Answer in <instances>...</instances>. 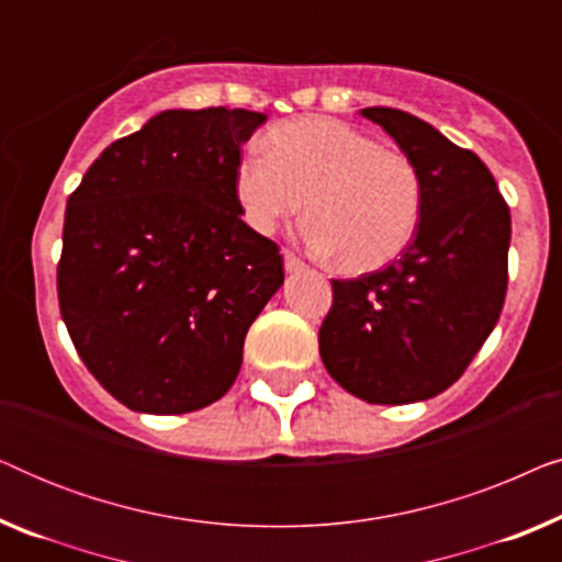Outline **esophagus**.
Segmentation results:
<instances>
[{
    "label": "esophagus",
    "instance_id": "esophagus-1",
    "mask_svg": "<svg viewBox=\"0 0 562 562\" xmlns=\"http://www.w3.org/2000/svg\"><path fill=\"white\" fill-rule=\"evenodd\" d=\"M283 268H286V273L304 271V260H299L291 250H283Z\"/></svg>",
    "mask_w": 562,
    "mask_h": 562
}]
</instances>
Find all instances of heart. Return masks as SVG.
Masks as SVG:
<instances>
[{
    "label": "heart",
    "mask_w": 562,
    "mask_h": 562,
    "mask_svg": "<svg viewBox=\"0 0 562 562\" xmlns=\"http://www.w3.org/2000/svg\"><path fill=\"white\" fill-rule=\"evenodd\" d=\"M268 156L248 153L235 168L243 220L271 235L304 210V240L348 273L386 266L409 245L422 214V181L404 153L329 117H302L266 135Z\"/></svg>",
    "instance_id": "b5f03b06"
}]
</instances>
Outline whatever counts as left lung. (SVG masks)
I'll return each mask as SVG.
<instances>
[{"label":"left lung","instance_id":"left-lung-1","mask_svg":"<svg viewBox=\"0 0 562 562\" xmlns=\"http://www.w3.org/2000/svg\"><path fill=\"white\" fill-rule=\"evenodd\" d=\"M417 168V233L394 263L333 281L319 327L327 373L368 404L442 394L496 327L506 296L512 217L475 153L409 112L366 106Z\"/></svg>","mask_w":562,"mask_h":562}]
</instances>
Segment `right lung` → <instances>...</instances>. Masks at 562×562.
Masks as SVG:
<instances>
[{
    "label": "right lung",
    "mask_w": 562,
    "mask_h": 562,
    "mask_svg": "<svg viewBox=\"0 0 562 562\" xmlns=\"http://www.w3.org/2000/svg\"><path fill=\"white\" fill-rule=\"evenodd\" d=\"M263 112L166 110L102 150L68 196L58 304L83 366L133 412L217 402L283 283L279 245L235 202Z\"/></svg>",
    "instance_id": "obj_1"
}]
</instances>
